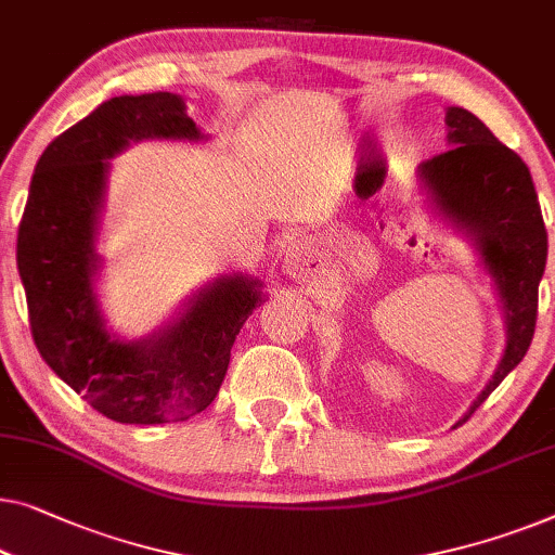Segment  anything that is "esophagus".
Here are the masks:
<instances>
[{
    "instance_id": "34e87169",
    "label": "esophagus",
    "mask_w": 555,
    "mask_h": 555,
    "mask_svg": "<svg viewBox=\"0 0 555 555\" xmlns=\"http://www.w3.org/2000/svg\"><path fill=\"white\" fill-rule=\"evenodd\" d=\"M320 260L315 245L308 243V240H297L285 250L283 258V270L287 278L297 280V283H310L312 278L318 275Z\"/></svg>"
}]
</instances>
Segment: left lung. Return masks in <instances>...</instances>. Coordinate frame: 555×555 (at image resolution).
Instances as JSON below:
<instances>
[{"label": "left lung", "mask_w": 555, "mask_h": 555, "mask_svg": "<svg viewBox=\"0 0 555 555\" xmlns=\"http://www.w3.org/2000/svg\"><path fill=\"white\" fill-rule=\"evenodd\" d=\"M446 125L448 150L425 159L417 175L436 210L473 240L505 312L503 358L470 411L457 421L465 423L524 360L533 340L548 232L524 159L468 109L448 107Z\"/></svg>", "instance_id": "left-lung-1"}]
</instances>
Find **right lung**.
<instances>
[{"instance_id": "add662e5", "label": "right lung", "mask_w": 555, "mask_h": 555, "mask_svg": "<svg viewBox=\"0 0 555 555\" xmlns=\"http://www.w3.org/2000/svg\"><path fill=\"white\" fill-rule=\"evenodd\" d=\"M140 140H205L180 94H122L47 144L31 175L17 268L39 356L109 421H188L218 396L232 343L264 300L260 280L220 275L142 340L104 327L94 250L109 157Z\"/></svg>"}]
</instances>
